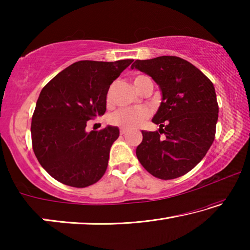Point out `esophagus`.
<instances>
[{
  "label": "esophagus",
  "instance_id": "34e87169",
  "mask_svg": "<svg viewBox=\"0 0 250 250\" xmlns=\"http://www.w3.org/2000/svg\"><path fill=\"white\" fill-rule=\"evenodd\" d=\"M126 133V130H125V129H121L120 130V134L121 135H124V134H125Z\"/></svg>",
  "mask_w": 250,
  "mask_h": 250
}]
</instances>
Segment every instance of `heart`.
<instances>
[{
	"mask_svg": "<svg viewBox=\"0 0 250 250\" xmlns=\"http://www.w3.org/2000/svg\"><path fill=\"white\" fill-rule=\"evenodd\" d=\"M146 78H147L146 76L143 75H139L137 77H134L133 83L134 86L137 87V89L140 87L142 80H145ZM110 100H111V92L109 91L107 95L108 103H110ZM149 117L150 110L147 108H124L113 112L112 115L110 116L109 121L111 122L113 125H117L122 129H133L135 126L143 124Z\"/></svg>",
	"mask_w": 250,
	"mask_h": 250,
	"instance_id": "heart-1",
	"label": "heart"
}]
</instances>
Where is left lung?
Wrapping results in <instances>:
<instances>
[{
  "label": "left lung",
  "instance_id": "1",
  "mask_svg": "<svg viewBox=\"0 0 250 250\" xmlns=\"http://www.w3.org/2000/svg\"><path fill=\"white\" fill-rule=\"evenodd\" d=\"M131 68L151 76L162 91V103L152 119L160 129L142 131L138 160L161 180L186 174L201 162L215 139L218 104L213 83L176 56L138 59Z\"/></svg>",
  "mask_w": 250,
  "mask_h": 250
}]
</instances>
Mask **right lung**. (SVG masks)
Here are the masks:
<instances>
[{"label":"right lung","instance_id":"obj_1","mask_svg":"<svg viewBox=\"0 0 250 250\" xmlns=\"http://www.w3.org/2000/svg\"><path fill=\"white\" fill-rule=\"evenodd\" d=\"M132 62H76L42 89L32 117V145L55 180L83 188L104 176L119 129L86 132L87 121L105 112L110 84Z\"/></svg>","mask_w":250,"mask_h":250}]
</instances>
